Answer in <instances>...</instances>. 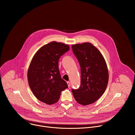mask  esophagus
<instances>
[{"label":"esophagus","instance_id":"34e87169","mask_svg":"<svg viewBox=\"0 0 135 135\" xmlns=\"http://www.w3.org/2000/svg\"><path fill=\"white\" fill-rule=\"evenodd\" d=\"M67 84H68V87H70V82H67Z\"/></svg>","mask_w":135,"mask_h":135}]
</instances>
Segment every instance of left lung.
I'll return each instance as SVG.
<instances>
[{
	"label": "left lung",
	"instance_id": "1",
	"mask_svg": "<svg viewBox=\"0 0 135 135\" xmlns=\"http://www.w3.org/2000/svg\"><path fill=\"white\" fill-rule=\"evenodd\" d=\"M81 67V85L72 89L76 101L85 106L94 103L104 93L108 82L106 63L100 51L90 43L71 46Z\"/></svg>",
	"mask_w": 135,
	"mask_h": 135
}]
</instances>
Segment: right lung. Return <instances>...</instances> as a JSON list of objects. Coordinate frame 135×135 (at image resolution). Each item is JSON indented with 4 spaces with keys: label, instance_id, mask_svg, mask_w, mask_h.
Segmentation results:
<instances>
[{
    "label": "right lung",
    "instance_id": "add662e5",
    "mask_svg": "<svg viewBox=\"0 0 135 135\" xmlns=\"http://www.w3.org/2000/svg\"><path fill=\"white\" fill-rule=\"evenodd\" d=\"M69 50L68 45L52 42L38 50L31 61L28 71L29 86L35 97L48 105L59 100L61 92L68 88L61 77L59 60Z\"/></svg>",
    "mask_w": 135,
    "mask_h": 135
}]
</instances>
